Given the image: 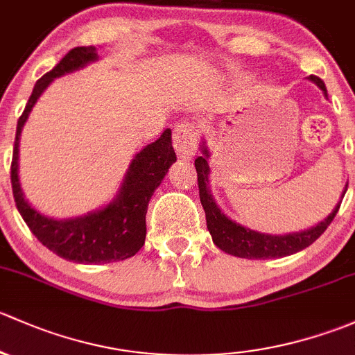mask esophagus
<instances>
[{"instance_id": "34e87169", "label": "esophagus", "mask_w": 355, "mask_h": 355, "mask_svg": "<svg viewBox=\"0 0 355 355\" xmlns=\"http://www.w3.org/2000/svg\"><path fill=\"white\" fill-rule=\"evenodd\" d=\"M200 126L196 123H178L174 128V147L181 159H191L198 148Z\"/></svg>"}]
</instances>
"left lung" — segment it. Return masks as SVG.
I'll use <instances>...</instances> for the list:
<instances>
[{"label":"left lung","mask_w":355,"mask_h":355,"mask_svg":"<svg viewBox=\"0 0 355 355\" xmlns=\"http://www.w3.org/2000/svg\"><path fill=\"white\" fill-rule=\"evenodd\" d=\"M311 82L316 83L321 90L327 96V87L324 82L320 76H309ZM202 155L196 157L195 167L196 174H198V188H200V202L203 205L205 217H207V227L211 234V239H214L215 246L220 248L225 253L234 254V257L239 258H248V259H266V258H280V257H288V254H294L297 251L304 250V248L311 246L314 241L327 231L328 225L331 224V220L337 215L338 208H340L342 200L338 202L335 210L324 218L323 222H320L314 227L308 229L304 232H295V234H287V236H270V234H259L257 231H250V229L243 227L237 222L231 220L229 217H225L220 211V208L217 207L210 195V189H208V150L205 145H202ZM347 191V186L342 193V198Z\"/></svg>","instance_id":"obj_1"}]
</instances>
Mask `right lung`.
<instances>
[{
	"label": "right lung",
	"mask_w": 355,
	"mask_h": 355,
	"mask_svg": "<svg viewBox=\"0 0 355 355\" xmlns=\"http://www.w3.org/2000/svg\"><path fill=\"white\" fill-rule=\"evenodd\" d=\"M94 60H97L96 47H75L49 73L37 80L32 96L28 97L27 105L18 119L12 173H10L15 203L32 234L58 257L75 263H87V265L121 261L135 257L141 250L147 234L145 215H147L148 202L169 167L176 162L171 130H166L159 140L137 153L128 169L119 195L116 196L114 202L102 210L69 220H54L44 217L25 202L18 182V144H20L21 128L37 98L56 76L75 71Z\"/></svg>",
	"instance_id": "add662e5"
}]
</instances>
